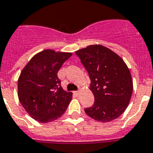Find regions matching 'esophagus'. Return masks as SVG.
I'll return each mask as SVG.
<instances>
[{
	"instance_id": "34e87169",
	"label": "esophagus",
	"mask_w": 153,
	"mask_h": 153,
	"mask_svg": "<svg viewBox=\"0 0 153 153\" xmlns=\"http://www.w3.org/2000/svg\"><path fill=\"white\" fill-rule=\"evenodd\" d=\"M74 93L75 95H77V96H79V93H80V92H79V91H75V92H74Z\"/></svg>"
}]
</instances>
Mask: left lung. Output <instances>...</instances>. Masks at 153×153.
I'll list each match as a JSON object with an SVG mask.
<instances>
[{
    "label": "left lung",
    "instance_id": "obj_1",
    "mask_svg": "<svg viewBox=\"0 0 153 153\" xmlns=\"http://www.w3.org/2000/svg\"><path fill=\"white\" fill-rule=\"evenodd\" d=\"M88 71L94 104L85 109L88 116L100 122H110L128 107L133 82L123 59L102 45H90L75 52Z\"/></svg>",
    "mask_w": 153,
    "mask_h": 153
}]
</instances>
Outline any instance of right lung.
I'll list each match as a JSON object with an SVG mask.
<instances>
[{"label": "right lung", "mask_w": 153, "mask_h": 153, "mask_svg": "<svg viewBox=\"0 0 153 153\" xmlns=\"http://www.w3.org/2000/svg\"><path fill=\"white\" fill-rule=\"evenodd\" d=\"M71 53L45 50L38 53L22 71L18 81V96L27 113L41 123L61 117L72 92L62 88L57 72Z\"/></svg>", "instance_id": "1"}]
</instances>
